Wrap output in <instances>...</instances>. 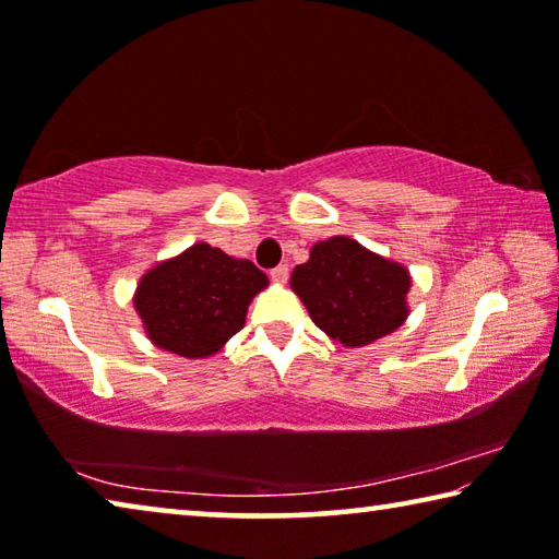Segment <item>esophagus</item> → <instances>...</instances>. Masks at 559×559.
<instances>
[{
	"label": "esophagus",
	"mask_w": 559,
	"mask_h": 559,
	"mask_svg": "<svg viewBox=\"0 0 559 559\" xmlns=\"http://www.w3.org/2000/svg\"><path fill=\"white\" fill-rule=\"evenodd\" d=\"M271 281L273 283H286L288 281V266H286V263H281V266L271 269Z\"/></svg>",
	"instance_id": "obj_1"
}]
</instances>
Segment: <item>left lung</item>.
<instances>
[{"label":"left lung","instance_id":"8db88e82","mask_svg":"<svg viewBox=\"0 0 559 559\" xmlns=\"http://www.w3.org/2000/svg\"><path fill=\"white\" fill-rule=\"evenodd\" d=\"M412 278L402 263L377 257L349 236L310 249L290 273V288L313 323L345 347H362L394 333L406 316Z\"/></svg>","mask_w":559,"mask_h":559}]
</instances>
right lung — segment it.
I'll return each instance as SVG.
<instances>
[{
  "label": "right lung",
  "instance_id": "add662e5",
  "mask_svg": "<svg viewBox=\"0 0 559 559\" xmlns=\"http://www.w3.org/2000/svg\"><path fill=\"white\" fill-rule=\"evenodd\" d=\"M266 286L269 276L251 261L194 243L150 269L132 302L153 345L202 359L219 353L239 333L249 302Z\"/></svg>",
  "mask_w": 559,
  "mask_h": 559
}]
</instances>
